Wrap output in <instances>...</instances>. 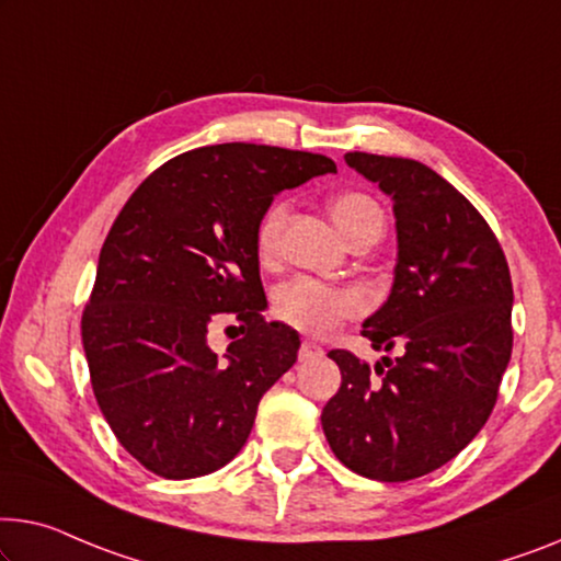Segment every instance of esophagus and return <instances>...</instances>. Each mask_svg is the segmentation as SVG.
<instances>
[{
  "label": "esophagus",
  "instance_id": "esophagus-1",
  "mask_svg": "<svg viewBox=\"0 0 561 561\" xmlns=\"http://www.w3.org/2000/svg\"><path fill=\"white\" fill-rule=\"evenodd\" d=\"M317 355H322V347L314 345V342H302L299 345V360H312Z\"/></svg>",
  "mask_w": 561,
  "mask_h": 561
}]
</instances>
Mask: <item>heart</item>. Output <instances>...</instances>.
<instances>
[{
	"label": "heart",
	"mask_w": 561,
	"mask_h": 561,
	"mask_svg": "<svg viewBox=\"0 0 561 561\" xmlns=\"http://www.w3.org/2000/svg\"><path fill=\"white\" fill-rule=\"evenodd\" d=\"M287 201H272L259 216L254 231V249L262 264H272L279 252L284 221H287ZM330 216L337 224L350 244H357L367 237H380L386 227V216L375 201L360 191H342L330 198ZM272 309L277 320L289 324L309 337H324L363 312V299L357 291L334 287L312 277H295L284 282L274 291Z\"/></svg>",
	"instance_id": "heart-1"
}]
</instances>
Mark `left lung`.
I'll return each mask as SVG.
<instances>
[{
    "label": "left lung",
    "mask_w": 561,
    "mask_h": 561,
    "mask_svg": "<svg viewBox=\"0 0 561 561\" xmlns=\"http://www.w3.org/2000/svg\"><path fill=\"white\" fill-rule=\"evenodd\" d=\"M345 161L392 196L396 282L363 334L398 357L373 375L330 350L342 382L322 431L350 471L411 481L461 454L494 411L514 345L512 274L486 219L428 165L357 150Z\"/></svg>",
    "instance_id": "obj_1"
}]
</instances>
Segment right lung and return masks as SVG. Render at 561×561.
I'll use <instances>...</instances> for the list:
<instances>
[{
    "mask_svg": "<svg viewBox=\"0 0 561 561\" xmlns=\"http://www.w3.org/2000/svg\"><path fill=\"white\" fill-rule=\"evenodd\" d=\"M334 171L307 150L221 144L171 158L125 201L100 249L82 347L100 411L148 471L183 481L227 466L259 400L297 363L299 334L262 317L254 231L279 191ZM216 313L245 332L224 362L205 342Z\"/></svg>",
    "mask_w": 561,
    "mask_h": 561,
    "instance_id": "right-lung-1",
    "label": "right lung"
}]
</instances>
